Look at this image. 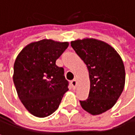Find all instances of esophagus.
<instances>
[{
    "label": "esophagus",
    "mask_w": 135,
    "mask_h": 135,
    "mask_svg": "<svg viewBox=\"0 0 135 135\" xmlns=\"http://www.w3.org/2000/svg\"><path fill=\"white\" fill-rule=\"evenodd\" d=\"M71 84H72V87H73V88H76V84H77L76 79H73V80L71 81Z\"/></svg>",
    "instance_id": "34e87169"
}]
</instances>
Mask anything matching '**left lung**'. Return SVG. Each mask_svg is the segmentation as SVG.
<instances>
[{
    "label": "left lung",
    "instance_id": "left-lung-1",
    "mask_svg": "<svg viewBox=\"0 0 135 135\" xmlns=\"http://www.w3.org/2000/svg\"><path fill=\"white\" fill-rule=\"evenodd\" d=\"M71 46L89 72V96L80 101V105L91 115L102 114L116 104L123 92L125 69L121 57L112 46L94 38L71 41Z\"/></svg>",
    "mask_w": 135,
    "mask_h": 135
}]
</instances>
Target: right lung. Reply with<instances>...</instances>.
<instances>
[{
    "label": "right lung",
    "instance_id": "right-lung-1",
    "mask_svg": "<svg viewBox=\"0 0 135 135\" xmlns=\"http://www.w3.org/2000/svg\"><path fill=\"white\" fill-rule=\"evenodd\" d=\"M68 46V42L44 39L26 45L15 59L13 81L17 94L37 117L52 114L69 90L64 69L55 64Z\"/></svg>",
    "mask_w": 135,
    "mask_h": 135
}]
</instances>
